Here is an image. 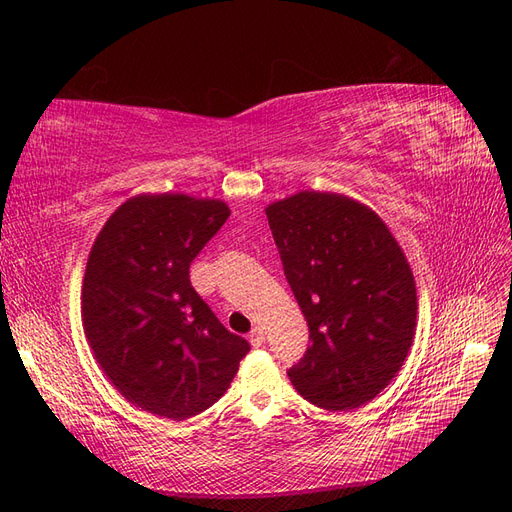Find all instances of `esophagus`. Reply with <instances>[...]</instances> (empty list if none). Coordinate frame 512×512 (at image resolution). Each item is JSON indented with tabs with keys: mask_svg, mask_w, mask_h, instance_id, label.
Here are the masks:
<instances>
[{
	"mask_svg": "<svg viewBox=\"0 0 512 512\" xmlns=\"http://www.w3.org/2000/svg\"><path fill=\"white\" fill-rule=\"evenodd\" d=\"M250 342H252L254 348L262 346V342H265V331H262L260 327H254V329L250 331Z\"/></svg>",
	"mask_w": 512,
	"mask_h": 512,
	"instance_id": "34e87169",
	"label": "esophagus"
}]
</instances>
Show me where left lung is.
<instances>
[{"label": "left lung", "instance_id": "left-lung-1", "mask_svg": "<svg viewBox=\"0 0 512 512\" xmlns=\"http://www.w3.org/2000/svg\"><path fill=\"white\" fill-rule=\"evenodd\" d=\"M284 275L309 327L288 369L297 393L324 410L374 399L404 365L416 327L408 260L378 215L327 192L267 207Z\"/></svg>", "mask_w": 512, "mask_h": 512}]
</instances>
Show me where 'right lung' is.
<instances>
[{"mask_svg":"<svg viewBox=\"0 0 512 512\" xmlns=\"http://www.w3.org/2000/svg\"><path fill=\"white\" fill-rule=\"evenodd\" d=\"M220 200L143 194L123 203L91 247L83 327L115 389L185 421L213 406L250 352L190 284V265L228 220Z\"/></svg>","mask_w":512,"mask_h":512,"instance_id":"1","label":"right lung"}]
</instances>
